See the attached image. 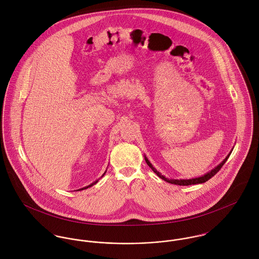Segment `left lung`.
I'll use <instances>...</instances> for the list:
<instances>
[{"label": "left lung", "instance_id": "8db88e82", "mask_svg": "<svg viewBox=\"0 0 259 259\" xmlns=\"http://www.w3.org/2000/svg\"><path fill=\"white\" fill-rule=\"evenodd\" d=\"M232 149H233V148H232ZM232 149L230 150V152L227 154V156L222 160V162H221L219 165H217L214 168H212L210 171L206 172L205 175H203V176H201V177H199V178H193V179H188V180H174V179H167V178H165L164 176H162L159 171H157V170L152 166V164L150 163V161L148 160V157H147L146 155H145V159H146L148 166L153 170V172L156 174L157 177H159L161 180L165 181L166 183H169V184H171V185H198V184H203V183L207 182L209 179H211L212 177H214L215 174H218V171H220V169L222 168V165L225 163V161H226L227 158L229 157V155H230Z\"/></svg>", "mask_w": 259, "mask_h": 259}]
</instances>
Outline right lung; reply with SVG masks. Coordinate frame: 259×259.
Returning a JSON list of instances; mask_svg holds the SVG:
<instances>
[{"mask_svg": "<svg viewBox=\"0 0 259 259\" xmlns=\"http://www.w3.org/2000/svg\"><path fill=\"white\" fill-rule=\"evenodd\" d=\"M106 172H107V170H106V171H105V172H104V175H103V176H102V177H101V178H103V177H104V176H105V175H106ZM98 182H99V180H97V181H96V182H94V183H93V184H91V185H88V186H84V187H82V188H79V189H76V190H83V189H87V188H89V187H91V186H93V185H96V184H97V183H98Z\"/></svg>", "mask_w": 259, "mask_h": 259, "instance_id": "right-lung-1", "label": "right lung"}]
</instances>
